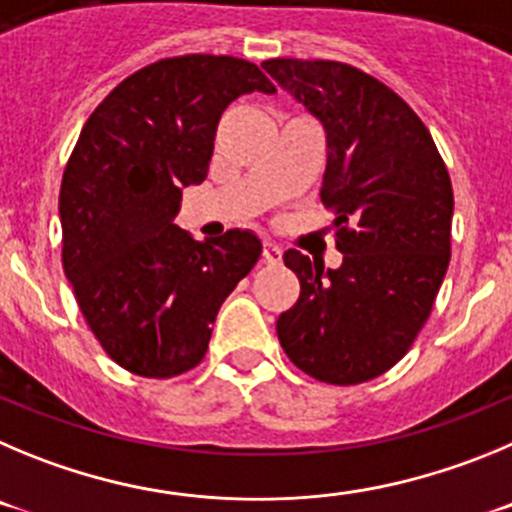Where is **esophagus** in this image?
I'll list each match as a JSON object with an SVG mask.
<instances>
[{"label":"esophagus","instance_id":"obj_1","mask_svg":"<svg viewBox=\"0 0 512 512\" xmlns=\"http://www.w3.org/2000/svg\"><path fill=\"white\" fill-rule=\"evenodd\" d=\"M262 257H265L267 265H278L280 257H283V252H280V247L275 245V242L265 239V242H262Z\"/></svg>","mask_w":512,"mask_h":512}]
</instances>
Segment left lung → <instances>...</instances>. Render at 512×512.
Listing matches in <instances>:
<instances>
[{"label": "left lung", "mask_w": 512, "mask_h": 512, "mask_svg": "<svg viewBox=\"0 0 512 512\" xmlns=\"http://www.w3.org/2000/svg\"><path fill=\"white\" fill-rule=\"evenodd\" d=\"M275 84L326 135L321 201L336 211V250L324 270L283 255L301 280L280 313L278 339L306 375L357 385L388 372L426 324L451 257L454 193L431 132L395 91L336 61L275 58Z\"/></svg>", "instance_id": "left-lung-1"}]
</instances>
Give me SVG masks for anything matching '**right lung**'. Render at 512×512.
<instances>
[{"label":"right lung","instance_id":"add662e5","mask_svg":"<svg viewBox=\"0 0 512 512\" xmlns=\"http://www.w3.org/2000/svg\"><path fill=\"white\" fill-rule=\"evenodd\" d=\"M252 91L275 86L250 61L165 58L124 78L73 147L58 201L63 270L104 352L135 375L199 365L224 298L260 257L250 229L196 242L176 224L224 109Z\"/></svg>","mask_w":512,"mask_h":512}]
</instances>
